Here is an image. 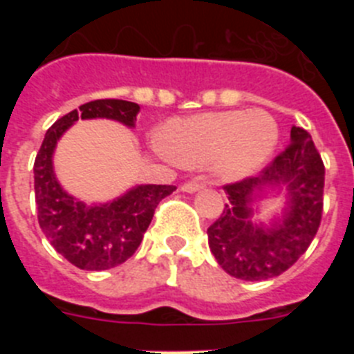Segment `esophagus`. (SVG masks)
<instances>
[{"label": "esophagus", "mask_w": 354, "mask_h": 354, "mask_svg": "<svg viewBox=\"0 0 354 354\" xmlns=\"http://www.w3.org/2000/svg\"><path fill=\"white\" fill-rule=\"evenodd\" d=\"M204 187V184H198V183H186L180 186V189H183L184 193H195L198 192V189H202Z\"/></svg>", "instance_id": "esophagus-1"}]
</instances>
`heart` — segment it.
<instances>
[{
    "instance_id": "b5f03b06",
    "label": "heart",
    "mask_w": 354,
    "mask_h": 354,
    "mask_svg": "<svg viewBox=\"0 0 354 354\" xmlns=\"http://www.w3.org/2000/svg\"><path fill=\"white\" fill-rule=\"evenodd\" d=\"M278 143L274 118L261 109L220 111L174 120L167 152L183 167H211L220 179L236 180L257 171Z\"/></svg>"
}]
</instances>
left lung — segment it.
Segmentation results:
<instances>
[{
  "mask_svg": "<svg viewBox=\"0 0 354 354\" xmlns=\"http://www.w3.org/2000/svg\"><path fill=\"white\" fill-rule=\"evenodd\" d=\"M268 187L286 189L284 214L266 227L252 221V205ZM223 212L207 228L209 248L230 277L259 282L278 277L301 257L323 216L324 165L312 136L292 126L290 143L257 175L223 186Z\"/></svg>",
  "mask_w": 354,
  "mask_h": 354,
  "instance_id": "left-lung-1",
  "label": "left lung"
}]
</instances>
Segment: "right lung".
<instances>
[{"label":"right lung","instance_id":"1","mask_svg":"<svg viewBox=\"0 0 354 354\" xmlns=\"http://www.w3.org/2000/svg\"><path fill=\"white\" fill-rule=\"evenodd\" d=\"M140 106L122 99L81 104L48 129L33 165L39 225L53 248L80 270L104 271L138 250L156 207L175 192L167 184H143L106 204L86 205L68 195L53 170V152L62 134L80 118H111L134 127Z\"/></svg>","mask_w":354,"mask_h":354}]
</instances>
